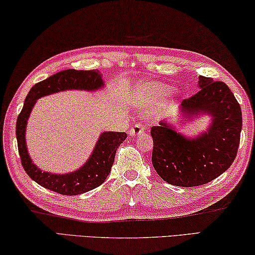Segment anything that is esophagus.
<instances>
[{
    "label": "esophagus",
    "mask_w": 255,
    "mask_h": 255,
    "mask_svg": "<svg viewBox=\"0 0 255 255\" xmlns=\"http://www.w3.org/2000/svg\"><path fill=\"white\" fill-rule=\"evenodd\" d=\"M145 131V128L143 127V124L142 123H135L133 127L128 130V134L131 136H136L141 134V133H143Z\"/></svg>",
    "instance_id": "1"
}]
</instances>
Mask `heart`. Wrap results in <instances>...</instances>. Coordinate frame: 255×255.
I'll use <instances>...</instances> for the list:
<instances>
[{
	"instance_id": "obj_1",
	"label": "heart",
	"mask_w": 255,
	"mask_h": 255,
	"mask_svg": "<svg viewBox=\"0 0 255 255\" xmlns=\"http://www.w3.org/2000/svg\"><path fill=\"white\" fill-rule=\"evenodd\" d=\"M171 92L168 85L145 83L141 84L134 91V104L141 109H153Z\"/></svg>"
}]
</instances>
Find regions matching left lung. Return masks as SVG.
I'll use <instances>...</instances> for the list:
<instances>
[{
    "label": "left lung",
    "instance_id": "1",
    "mask_svg": "<svg viewBox=\"0 0 255 255\" xmlns=\"http://www.w3.org/2000/svg\"><path fill=\"white\" fill-rule=\"evenodd\" d=\"M199 91L181 103L187 118L206 112L213 116L207 132L186 139L167 123L151 128L152 164L168 184L197 187L221 176L236 158L242 130V111L224 82L199 76Z\"/></svg>",
    "mask_w": 255,
    "mask_h": 255
}]
</instances>
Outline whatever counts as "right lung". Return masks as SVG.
<instances>
[{"mask_svg": "<svg viewBox=\"0 0 255 255\" xmlns=\"http://www.w3.org/2000/svg\"><path fill=\"white\" fill-rule=\"evenodd\" d=\"M102 86L103 80L98 70L66 69L35 84L30 89L25 97L23 107L17 116L15 134L22 167L31 179L40 186L58 194L75 196L101 186L109 176L111 168L114 163L116 150L128 136L125 132L102 133L88 161L79 170L66 173V175H53V173L43 172L35 167L28 154L24 135L26 121L38 98L52 93L66 91V89L93 91Z\"/></svg>", "mask_w": 255, "mask_h": 255, "instance_id": "add662e5", "label": "right lung"}]
</instances>
